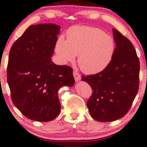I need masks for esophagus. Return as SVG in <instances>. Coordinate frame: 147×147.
<instances>
[{
  "mask_svg": "<svg viewBox=\"0 0 147 147\" xmlns=\"http://www.w3.org/2000/svg\"><path fill=\"white\" fill-rule=\"evenodd\" d=\"M74 78H75L76 82H78L81 80V76L77 71H74Z\"/></svg>",
  "mask_w": 147,
  "mask_h": 147,
  "instance_id": "1",
  "label": "esophagus"
}]
</instances>
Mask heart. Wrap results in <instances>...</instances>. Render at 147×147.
<instances>
[{
	"mask_svg": "<svg viewBox=\"0 0 147 147\" xmlns=\"http://www.w3.org/2000/svg\"><path fill=\"white\" fill-rule=\"evenodd\" d=\"M113 38L98 28L74 26L67 32V40L63 36L57 40L55 51L59 61L67 64L75 60L88 74L103 71L111 62L115 52Z\"/></svg>",
	"mask_w": 147,
	"mask_h": 147,
	"instance_id": "heart-1",
	"label": "heart"
}]
</instances>
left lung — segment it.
<instances>
[{
    "instance_id": "1",
    "label": "left lung",
    "mask_w": 147,
    "mask_h": 147,
    "mask_svg": "<svg viewBox=\"0 0 147 147\" xmlns=\"http://www.w3.org/2000/svg\"><path fill=\"white\" fill-rule=\"evenodd\" d=\"M116 48L106 68L95 75L82 76L93 93L87 102L92 118L110 122L124 117L137 94L140 63L137 52L128 38L113 28Z\"/></svg>"
}]
</instances>
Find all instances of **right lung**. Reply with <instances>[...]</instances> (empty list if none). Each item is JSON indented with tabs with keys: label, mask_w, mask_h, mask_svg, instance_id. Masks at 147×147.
<instances>
[{
	"label": "right lung",
	"mask_w": 147,
	"mask_h": 147,
	"mask_svg": "<svg viewBox=\"0 0 147 147\" xmlns=\"http://www.w3.org/2000/svg\"><path fill=\"white\" fill-rule=\"evenodd\" d=\"M60 26L31 25L10 50L7 82L13 104L27 118L47 122L60 113L58 90L72 87L73 69L52 61Z\"/></svg>",
	"instance_id": "1"
}]
</instances>
